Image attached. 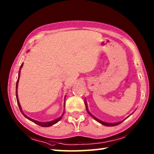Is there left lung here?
Listing matches in <instances>:
<instances>
[{
    "label": "left lung",
    "mask_w": 154,
    "mask_h": 154,
    "mask_svg": "<svg viewBox=\"0 0 154 154\" xmlns=\"http://www.w3.org/2000/svg\"><path fill=\"white\" fill-rule=\"evenodd\" d=\"M85 105H86V111L88 112V113L90 116H91L92 117H93V118L95 119V120H96L97 121H98L99 123H101L102 125H106V126H116V125H119V124L120 123H121L123 121H121V122H119V123H106V122H103V121H101V120H99V119H97L96 117H94L93 115H92L91 114H90V112L88 111V106H87V103H86V101H85Z\"/></svg>",
    "instance_id": "1"
}]
</instances>
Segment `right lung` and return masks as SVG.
Wrapping results in <instances>:
<instances>
[{
	"label": "right lung",
	"mask_w": 154,
	"mask_h": 154,
	"mask_svg": "<svg viewBox=\"0 0 154 154\" xmlns=\"http://www.w3.org/2000/svg\"><path fill=\"white\" fill-rule=\"evenodd\" d=\"M23 64H21V66H20V70H19V75H18V80H17V82H16V99H17V103H18V107H19V109H20V112H21V113L23 114V115L26 117V119H28L29 120H30L31 121H32V122H33V123H36L37 124V125H40V126H42V127H50V126H51V125H54V124H55V123H57L58 121H59L62 118V116H63V115H64V114H62V116H60V118H58V119H55V120H53V121H50V122H46V123H43V122H39V121H35V120H33V119H31V118H29V117H28L27 116H26L25 114H24V113H23V110H22V109H21V107H20V103H19V101H18V90H17V89H18V80H19V77H20V70H21V68H22V67H23Z\"/></svg>",
	"instance_id": "right-lung-1"
}]
</instances>
